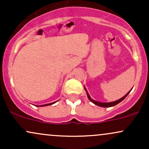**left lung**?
Returning <instances> with one entry per match:
<instances>
[{
	"label": "left lung",
	"mask_w": 149,
	"mask_h": 149,
	"mask_svg": "<svg viewBox=\"0 0 149 149\" xmlns=\"http://www.w3.org/2000/svg\"><path fill=\"white\" fill-rule=\"evenodd\" d=\"M84 88H85V91H86V92H87V96H88V99H89V100H90V101H91V102H92V103H93V104H96V105L99 106V107H113V106H116V104H119L120 102H122V101L125 98V97L127 96V95H128V94H129L131 90H132V89H131V90H130V91L128 92L126 94V95H125L124 97H123L122 98H120V100H116V101H115V102H107V103H104V102H97V101H95V100H92V99L91 98V97H90V95H89V93H88V91H87L86 88H85V87H84Z\"/></svg>",
	"instance_id": "left-lung-1"
}]
</instances>
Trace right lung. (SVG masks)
Wrapping results in <instances>:
<instances>
[{
	"label": "right lung",
	"instance_id": "1",
	"mask_svg": "<svg viewBox=\"0 0 149 149\" xmlns=\"http://www.w3.org/2000/svg\"><path fill=\"white\" fill-rule=\"evenodd\" d=\"M57 102H52V103H49V104H44V105H41V106H39V107H46V106H49V105H52V104L56 103ZM38 107V106H36Z\"/></svg>",
	"mask_w": 149,
	"mask_h": 149
}]
</instances>
